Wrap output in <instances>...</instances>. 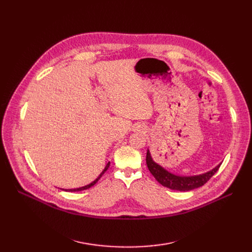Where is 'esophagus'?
<instances>
[{"instance_id": "obj_1", "label": "esophagus", "mask_w": 252, "mask_h": 252, "mask_svg": "<svg viewBox=\"0 0 252 252\" xmlns=\"http://www.w3.org/2000/svg\"><path fill=\"white\" fill-rule=\"evenodd\" d=\"M137 129H139V131H141V130H144V127H143V126H139Z\"/></svg>"}]
</instances>
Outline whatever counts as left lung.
I'll return each instance as SVG.
<instances>
[{
  "instance_id": "left-lung-1",
  "label": "left lung",
  "mask_w": 252,
  "mask_h": 252,
  "mask_svg": "<svg viewBox=\"0 0 252 252\" xmlns=\"http://www.w3.org/2000/svg\"><path fill=\"white\" fill-rule=\"evenodd\" d=\"M146 163L150 170V173L153 175V177L156 179L158 183H160L162 186L166 188H169L171 190H177V191H191L193 189L203 186V185L207 183V181L217 173L221 164L220 163L214 169H211L207 171V173L199 176L181 177V176H176L174 174L169 173V171L164 169L162 166L156 163L152 159L149 150H147Z\"/></svg>"
}]
</instances>
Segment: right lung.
I'll return each instance as SVG.
<instances>
[{"label":"right lung","mask_w":252,"mask_h":252,"mask_svg":"<svg viewBox=\"0 0 252 252\" xmlns=\"http://www.w3.org/2000/svg\"><path fill=\"white\" fill-rule=\"evenodd\" d=\"M109 165H110V162H108L107 164H106V166H105V168L103 169V171H102V173L100 174V176L94 181V182H92L91 184H89V185H87V186H84V187H81V188H76V189H68V190H65V191H68V192H75V191H82V190H86V189H89V188H91L92 186H94V185L100 180V178L104 175V173H105V171L106 170H107L108 169V167H109Z\"/></svg>","instance_id":"1"}]
</instances>
